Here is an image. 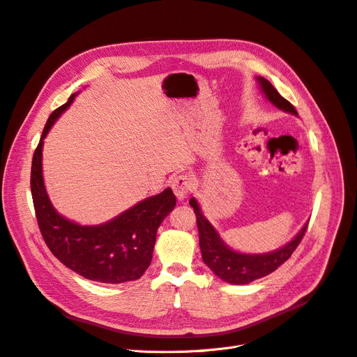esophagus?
I'll list each match as a JSON object with an SVG mask.
<instances>
[{
  "mask_svg": "<svg viewBox=\"0 0 357 357\" xmlns=\"http://www.w3.org/2000/svg\"><path fill=\"white\" fill-rule=\"evenodd\" d=\"M191 187H193V180L185 174L176 176L172 181V188L178 200H184L187 197V195L191 191Z\"/></svg>",
  "mask_w": 357,
  "mask_h": 357,
  "instance_id": "esophagus-1",
  "label": "esophagus"
}]
</instances>
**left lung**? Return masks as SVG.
<instances>
[{"mask_svg":"<svg viewBox=\"0 0 357 357\" xmlns=\"http://www.w3.org/2000/svg\"><path fill=\"white\" fill-rule=\"evenodd\" d=\"M261 90L267 100L276 105L283 112L291 113L297 116L296 108L290 101L283 98L279 91L271 86L268 79L263 77H257ZM190 206L195 208L196 222L199 227V243L203 261L210 267V270L220 278L222 280L231 284H248L256 279L264 278L267 274L273 273L279 266H282L286 260L290 259L293 252L297 249L301 238H303L309 222L303 226L297 236L286 244L284 248L264 255H243L233 252L223 243L220 236L217 234L214 227L207 222V218L203 215L197 202L191 197Z\"/></svg>","mask_w":357,"mask_h":357,"instance_id":"obj_1","label":"left lung"}]
</instances>
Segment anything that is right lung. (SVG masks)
Masks as SVG:
<instances>
[{
    "label": "right lung",
    "instance_id": "1",
    "mask_svg": "<svg viewBox=\"0 0 357 357\" xmlns=\"http://www.w3.org/2000/svg\"><path fill=\"white\" fill-rule=\"evenodd\" d=\"M74 97L70 96L51 113L33 155L31 195L41 236L51 253L79 276L113 284L137 280L151 263L157 229L174 208L176 196L172 188H166L100 226L75 225L54 210L43 181V144L51 126Z\"/></svg>",
    "mask_w": 357,
    "mask_h": 357
}]
</instances>
